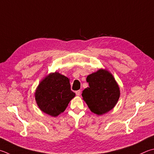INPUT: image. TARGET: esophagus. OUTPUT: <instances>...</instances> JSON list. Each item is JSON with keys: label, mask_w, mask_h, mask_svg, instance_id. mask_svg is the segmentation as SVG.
<instances>
[{"label": "esophagus", "mask_w": 154, "mask_h": 154, "mask_svg": "<svg viewBox=\"0 0 154 154\" xmlns=\"http://www.w3.org/2000/svg\"><path fill=\"white\" fill-rule=\"evenodd\" d=\"M75 94H76V95L77 96H79L80 94H81V90H77L75 91Z\"/></svg>", "instance_id": "esophagus-1"}]
</instances>
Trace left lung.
Instances as JSON below:
<instances>
[{"mask_svg":"<svg viewBox=\"0 0 154 154\" xmlns=\"http://www.w3.org/2000/svg\"><path fill=\"white\" fill-rule=\"evenodd\" d=\"M86 81L89 88L83 91V100L92 112L102 115L114 108L121 91L112 74L106 69H100L89 75Z\"/></svg>","mask_w":154,"mask_h":154,"instance_id":"obj_1","label":"left lung"}]
</instances>
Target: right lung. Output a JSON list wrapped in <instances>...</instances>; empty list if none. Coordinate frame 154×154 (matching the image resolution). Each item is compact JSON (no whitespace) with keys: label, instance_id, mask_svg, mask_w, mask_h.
Listing matches in <instances>:
<instances>
[{"label":"right lung","instance_id":"obj_1","mask_svg":"<svg viewBox=\"0 0 154 154\" xmlns=\"http://www.w3.org/2000/svg\"><path fill=\"white\" fill-rule=\"evenodd\" d=\"M34 96L39 108L56 117L65 110L75 94L71 90L69 78L55 71L40 81Z\"/></svg>","mask_w":154,"mask_h":154}]
</instances>
